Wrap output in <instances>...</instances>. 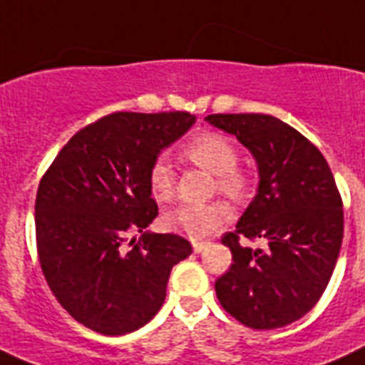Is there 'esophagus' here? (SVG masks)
<instances>
[{
  "mask_svg": "<svg viewBox=\"0 0 365 365\" xmlns=\"http://www.w3.org/2000/svg\"><path fill=\"white\" fill-rule=\"evenodd\" d=\"M207 245H209V242H192V251L202 252Z\"/></svg>",
  "mask_w": 365,
  "mask_h": 365,
  "instance_id": "34e87169",
  "label": "esophagus"
}]
</instances>
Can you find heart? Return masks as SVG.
Returning a JSON list of instances; mask_svg holds the SVG:
<instances>
[{"label": "heart", "mask_w": 365, "mask_h": 365, "mask_svg": "<svg viewBox=\"0 0 365 365\" xmlns=\"http://www.w3.org/2000/svg\"><path fill=\"white\" fill-rule=\"evenodd\" d=\"M195 165L216 175V185L232 198H244L252 187V176L238 165V147L231 138L220 133H202L183 149ZM150 195L158 202H169L175 196V170L165 158L154 160L149 169ZM231 218V207L223 200L207 203H182L165 215V225L189 238H205L218 231Z\"/></svg>", "instance_id": "b5f03b06"}]
</instances>
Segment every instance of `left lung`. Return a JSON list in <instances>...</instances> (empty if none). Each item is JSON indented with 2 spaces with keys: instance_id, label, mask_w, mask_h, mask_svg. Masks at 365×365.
I'll return each instance as SVG.
<instances>
[{
  "instance_id": "1",
  "label": "left lung",
  "mask_w": 365,
  "mask_h": 365,
  "mask_svg": "<svg viewBox=\"0 0 365 365\" xmlns=\"http://www.w3.org/2000/svg\"><path fill=\"white\" fill-rule=\"evenodd\" d=\"M205 121L251 150L258 192L222 244L232 264L216 280L220 304L240 324L277 329L309 313L326 291L344 238L342 198L326 158L269 114H211ZM260 237L265 250L240 239Z\"/></svg>"
}]
</instances>
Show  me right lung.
Returning <instances> with one entry per match:
<instances>
[{"label":"right lung","instance_id":"obj_1","mask_svg":"<svg viewBox=\"0 0 365 365\" xmlns=\"http://www.w3.org/2000/svg\"><path fill=\"white\" fill-rule=\"evenodd\" d=\"M196 121L189 113H114L78 130L36 195V244L56 300L109 336L145 326L170 269L192 252L178 235L145 232L158 216L149 169ZM130 232L143 236L128 242Z\"/></svg>","mask_w":365,"mask_h":365}]
</instances>
